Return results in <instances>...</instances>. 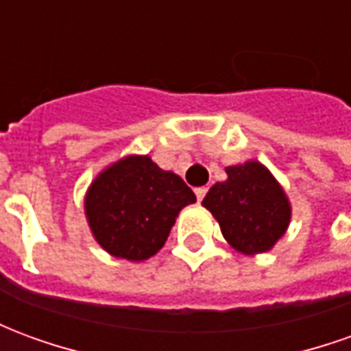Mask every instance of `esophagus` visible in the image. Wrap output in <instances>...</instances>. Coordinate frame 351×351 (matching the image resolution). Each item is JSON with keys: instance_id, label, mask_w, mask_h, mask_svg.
Listing matches in <instances>:
<instances>
[{"instance_id": "obj_1", "label": "esophagus", "mask_w": 351, "mask_h": 351, "mask_svg": "<svg viewBox=\"0 0 351 351\" xmlns=\"http://www.w3.org/2000/svg\"><path fill=\"white\" fill-rule=\"evenodd\" d=\"M195 195H197L199 201H203V197L206 195V188L205 186H201V188H195Z\"/></svg>"}]
</instances>
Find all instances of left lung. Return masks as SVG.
<instances>
[{
  "label": "left lung",
  "mask_w": 351,
  "mask_h": 351,
  "mask_svg": "<svg viewBox=\"0 0 351 351\" xmlns=\"http://www.w3.org/2000/svg\"><path fill=\"white\" fill-rule=\"evenodd\" d=\"M228 180L216 182L203 206L218 220L221 235L246 256L269 252L286 233L291 205L271 171L259 161L226 167Z\"/></svg>",
  "instance_id": "left-lung-1"
}]
</instances>
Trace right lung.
Instances as JSON below:
<instances>
[{"label":"right lung","instance_id":"add662e5","mask_svg":"<svg viewBox=\"0 0 351 351\" xmlns=\"http://www.w3.org/2000/svg\"><path fill=\"white\" fill-rule=\"evenodd\" d=\"M195 193L148 156H128L101 171L84 197L95 241L114 258L145 261L161 250L184 206Z\"/></svg>","mask_w":351,"mask_h":351}]
</instances>
